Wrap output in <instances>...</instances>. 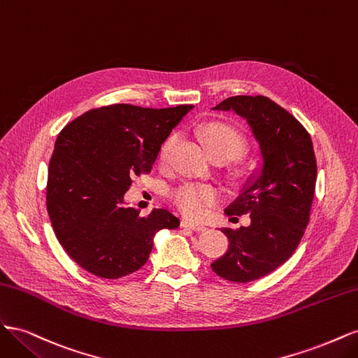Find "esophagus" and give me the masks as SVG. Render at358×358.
<instances>
[{
	"instance_id": "1",
	"label": "esophagus",
	"mask_w": 358,
	"mask_h": 358,
	"mask_svg": "<svg viewBox=\"0 0 358 358\" xmlns=\"http://www.w3.org/2000/svg\"><path fill=\"white\" fill-rule=\"evenodd\" d=\"M182 227H185V229H191V230H196V231H203L206 230V227L201 225V224H196V222H191V221H182L180 222Z\"/></svg>"
}]
</instances>
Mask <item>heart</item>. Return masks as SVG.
Returning <instances> with one entry per match:
<instances>
[{
    "label": "heart",
    "mask_w": 358,
    "mask_h": 358,
    "mask_svg": "<svg viewBox=\"0 0 358 358\" xmlns=\"http://www.w3.org/2000/svg\"><path fill=\"white\" fill-rule=\"evenodd\" d=\"M201 142L206 150L212 158L225 157L233 159L243 154L245 140L230 125L221 122L206 124L200 131ZM176 134H170L159 149V161L162 164L170 159L171 150L176 145ZM218 200V192L213 188L196 185V183H187L173 192V201L178 206V209L194 220H200L208 212L210 206Z\"/></svg>",
    "instance_id": "b5f03b06"
}]
</instances>
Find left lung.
Returning a JSON list of instances; mask_svg holds the SVG:
<instances>
[{
  "instance_id": "left-lung-1",
  "label": "left lung",
  "mask_w": 358,
  "mask_h": 358,
  "mask_svg": "<svg viewBox=\"0 0 358 358\" xmlns=\"http://www.w3.org/2000/svg\"><path fill=\"white\" fill-rule=\"evenodd\" d=\"M248 124L259 161L225 213L251 218L248 227L221 231L229 251L210 264L231 282H251L273 272L296 251L309 222L317 161L310 136L297 119L267 96L237 95L212 107Z\"/></svg>"
}]
</instances>
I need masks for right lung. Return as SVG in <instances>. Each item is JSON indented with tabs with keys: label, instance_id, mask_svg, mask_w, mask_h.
I'll return each instance as SVG.
<instances>
[{
	"label": "right lung",
	"instance_id": "right-lung-1",
	"mask_svg": "<svg viewBox=\"0 0 358 358\" xmlns=\"http://www.w3.org/2000/svg\"><path fill=\"white\" fill-rule=\"evenodd\" d=\"M192 107L112 104L83 113L59 133L48 171V212L57 239L86 272L106 279L133 273L148 262L157 233L179 227L166 209L140 216L124 196L134 176L150 171Z\"/></svg>",
	"mask_w": 358,
	"mask_h": 358
}]
</instances>
